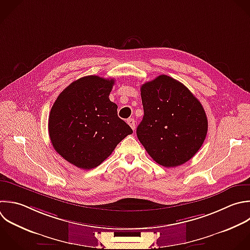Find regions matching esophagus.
Masks as SVG:
<instances>
[{"instance_id":"34e87169","label":"esophagus","mask_w":250,"mask_h":250,"mask_svg":"<svg viewBox=\"0 0 250 250\" xmlns=\"http://www.w3.org/2000/svg\"><path fill=\"white\" fill-rule=\"evenodd\" d=\"M128 124L130 125V127L133 129V130H135L136 129V123H135V120L133 119V118H130V119H128Z\"/></svg>"}]
</instances>
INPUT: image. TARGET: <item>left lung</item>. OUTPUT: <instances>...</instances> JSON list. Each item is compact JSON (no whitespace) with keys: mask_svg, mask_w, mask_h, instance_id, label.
Instances as JSON below:
<instances>
[{"mask_svg":"<svg viewBox=\"0 0 250 250\" xmlns=\"http://www.w3.org/2000/svg\"><path fill=\"white\" fill-rule=\"evenodd\" d=\"M141 97L144 117L137 136L147 153L168 168L188 161L207 134V117L199 101L167 75L143 84Z\"/></svg>","mask_w":250,"mask_h":250,"instance_id":"8db88e82","label":"left lung"}]
</instances>
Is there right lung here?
I'll list each match as a JSON object with an SVG mask.
<instances>
[{"label":"right lung","instance_id":"add662e5","mask_svg":"<svg viewBox=\"0 0 250 250\" xmlns=\"http://www.w3.org/2000/svg\"><path fill=\"white\" fill-rule=\"evenodd\" d=\"M114 79L90 75L72 82L58 97L49 116L56 151L81 169L99 166L133 133L109 100Z\"/></svg>","mask_w":250,"mask_h":250}]
</instances>
